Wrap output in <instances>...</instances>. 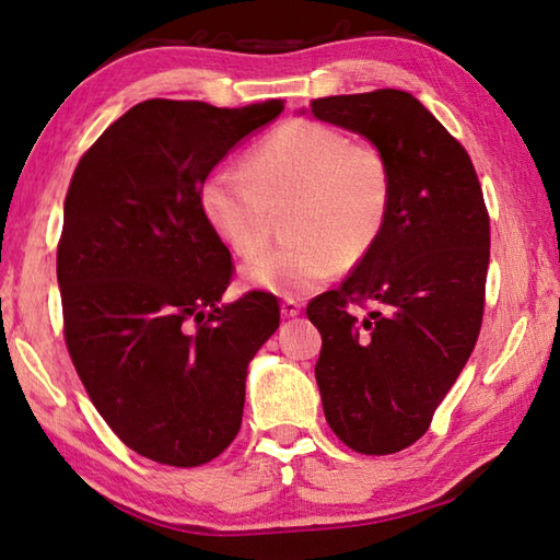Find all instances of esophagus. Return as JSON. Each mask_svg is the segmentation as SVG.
I'll return each instance as SVG.
<instances>
[{
    "label": "esophagus",
    "mask_w": 560,
    "mask_h": 560,
    "mask_svg": "<svg viewBox=\"0 0 560 560\" xmlns=\"http://www.w3.org/2000/svg\"><path fill=\"white\" fill-rule=\"evenodd\" d=\"M281 315H283V317H295V315H301V303H299V301H293V299L281 301Z\"/></svg>",
    "instance_id": "obj_1"
}]
</instances>
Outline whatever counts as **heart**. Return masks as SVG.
Wrapping results in <instances>:
<instances>
[{
    "label": "heart",
    "instance_id": "1",
    "mask_svg": "<svg viewBox=\"0 0 560 560\" xmlns=\"http://www.w3.org/2000/svg\"><path fill=\"white\" fill-rule=\"evenodd\" d=\"M289 199V233L299 241L245 265L243 283L303 299L380 241L392 205L389 163L337 127L291 120L249 153L245 171L217 168L199 189L209 229L241 257L265 247L269 207Z\"/></svg>",
    "mask_w": 560,
    "mask_h": 560
}]
</instances>
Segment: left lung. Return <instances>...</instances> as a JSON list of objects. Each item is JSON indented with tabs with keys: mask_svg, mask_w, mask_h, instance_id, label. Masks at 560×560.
<instances>
[{
	"mask_svg": "<svg viewBox=\"0 0 560 560\" xmlns=\"http://www.w3.org/2000/svg\"><path fill=\"white\" fill-rule=\"evenodd\" d=\"M307 110L371 141L392 171L380 241L307 305L323 335L315 380L329 428L355 452L392 455L428 431L477 343L489 213L469 153L411 93L329 96ZM363 300L376 311H346Z\"/></svg>",
	"mask_w": 560,
	"mask_h": 560,
	"instance_id": "1",
	"label": "left lung"
}]
</instances>
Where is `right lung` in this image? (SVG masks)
<instances>
[{"label":"right lung","instance_id":"obj_1","mask_svg":"<svg viewBox=\"0 0 560 560\" xmlns=\"http://www.w3.org/2000/svg\"><path fill=\"white\" fill-rule=\"evenodd\" d=\"M281 110L144 101L71 177L57 247L67 349L93 407L147 459L199 467L241 431L247 365L277 331L279 303L261 291L221 303L231 253L199 189Z\"/></svg>","mask_w":560,"mask_h":560}]
</instances>
